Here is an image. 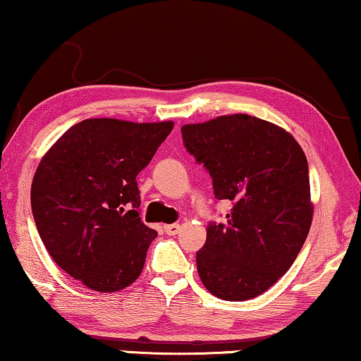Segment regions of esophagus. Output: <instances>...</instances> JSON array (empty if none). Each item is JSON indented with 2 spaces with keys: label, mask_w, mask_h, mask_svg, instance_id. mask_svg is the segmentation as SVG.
I'll return each instance as SVG.
<instances>
[{
  "label": "esophagus",
  "mask_w": 361,
  "mask_h": 361,
  "mask_svg": "<svg viewBox=\"0 0 361 361\" xmlns=\"http://www.w3.org/2000/svg\"><path fill=\"white\" fill-rule=\"evenodd\" d=\"M180 228H181L180 224H169V225H165V227H164L166 235H176L180 232Z\"/></svg>",
  "instance_id": "34e87169"
}]
</instances>
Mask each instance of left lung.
I'll return each mask as SVG.
<instances>
[{"label": "left lung", "mask_w": 361, "mask_h": 361, "mask_svg": "<svg viewBox=\"0 0 361 361\" xmlns=\"http://www.w3.org/2000/svg\"><path fill=\"white\" fill-rule=\"evenodd\" d=\"M181 136L211 175L215 199L233 204L227 222L207 225L199 277L217 298H255L288 271L310 232L303 150L282 128L243 113L185 125Z\"/></svg>", "instance_id": "1"}]
</instances>
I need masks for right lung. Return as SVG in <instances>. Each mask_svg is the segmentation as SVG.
<instances>
[{"label":"right lung","mask_w":361,"mask_h":361,"mask_svg":"<svg viewBox=\"0 0 361 361\" xmlns=\"http://www.w3.org/2000/svg\"><path fill=\"white\" fill-rule=\"evenodd\" d=\"M173 123L92 118L68 129L42 159L32 214L53 261L97 292H118L142 272L157 232L139 217L136 176Z\"/></svg>","instance_id":"add662e5"}]
</instances>
